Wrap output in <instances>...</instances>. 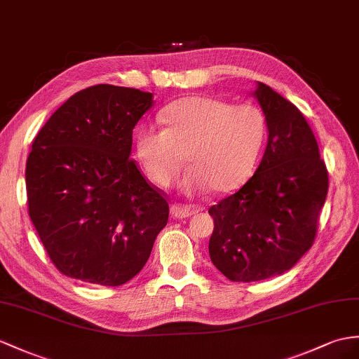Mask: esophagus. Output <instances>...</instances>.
Segmentation results:
<instances>
[{
  "instance_id": "1",
  "label": "esophagus",
  "mask_w": 359,
  "mask_h": 359,
  "mask_svg": "<svg viewBox=\"0 0 359 359\" xmlns=\"http://www.w3.org/2000/svg\"><path fill=\"white\" fill-rule=\"evenodd\" d=\"M170 213L173 217H177V219H184V217H189L191 215L198 213V210L190 207V205H182V204H173L170 207Z\"/></svg>"
}]
</instances>
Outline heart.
I'll return each mask as SVG.
<instances>
[{
  "label": "heart",
  "instance_id": "obj_1",
  "mask_svg": "<svg viewBox=\"0 0 359 359\" xmlns=\"http://www.w3.org/2000/svg\"><path fill=\"white\" fill-rule=\"evenodd\" d=\"M161 120L165 129H138L137 158L152 184L168 189L186 156L187 194L212 189L225 195L241 189L255 173L268 138L266 116L255 103L190 95L165 107Z\"/></svg>",
  "mask_w": 359,
  "mask_h": 359
}]
</instances>
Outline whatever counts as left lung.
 <instances>
[{
    "label": "left lung",
    "mask_w": 359,
    "mask_h": 359,
    "mask_svg": "<svg viewBox=\"0 0 359 359\" xmlns=\"http://www.w3.org/2000/svg\"><path fill=\"white\" fill-rule=\"evenodd\" d=\"M252 95L268 120L264 158L242 189L208 208L215 222L210 259L231 282L265 280L291 269L316 241L329 187L300 109L262 82Z\"/></svg>",
    "instance_id": "8db88e82"
}]
</instances>
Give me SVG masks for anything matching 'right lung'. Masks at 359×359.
<instances>
[{
	"label": "right lung",
	"mask_w": 359,
	"mask_h": 359,
	"mask_svg": "<svg viewBox=\"0 0 359 359\" xmlns=\"http://www.w3.org/2000/svg\"><path fill=\"white\" fill-rule=\"evenodd\" d=\"M152 103V93L94 85L72 95L33 140L29 215L64 276L123 285L168 224V199L129 158L133 130Z\"/></svg>",
	"instance_id": "add662e5"
}]
</instances>
